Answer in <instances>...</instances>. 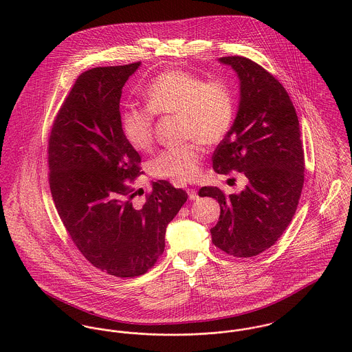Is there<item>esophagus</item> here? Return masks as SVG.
Segmentation results:
<instances>
[{
    "mask_svg": "<svg viewBox=\"0 0 352 352\" xmlns=\"http://www.w3.org/2000/svg\"><path fill=\"white\" fill-rule=\"evenodd\" d=\"M187 192H188V198H190V201H198L199 199V195H198V192L195 191V190H187Z\"/></svg>",
    "mask_w": 352,
    "mask_h": 352,
    "instance_id": "esophagus-1",
    "label": "esophagus"
}]
</instances>
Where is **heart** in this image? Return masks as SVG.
Instances as JSON below:
<instances>
[{
    "mask_svg": "<svg viewBox=\"0 0 352 352\" xmlns=\"http://www.w3.org/2000/svg\"><path fill=\"white\" fill-rule=\"evenodd\" d=\"M146 107L129 104L120 113V124L127 142L137 151H148L153 144L154 113L180 115L182 133L190 144L161 151L151 164L157 176L176 183H190L199 177L206 145L221 142L230 131L236 113L232 85L221 78L206 81L183 70H168L157 76L145 89Z\"/></svg>",
    "mask_w": 352,
    "mask_h": 352,
    "instance_id": "obj_1",
    "label": "heart"
}]
</instances>
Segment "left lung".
I'll return each mask as SVG.
<instances>
[{
  "label": "left lung",
  "instance_id": "left-lung-1",
  "mask_svg": "<svg viewBox=\"0 0 352 352\" xmlns=\"http://www.w3.org/2000/svg\"><path fill=\"white\" fill-rule=\"evenodd\" d=\"M240 81L236 119L217 146V173H243L240 194L201 187L199 197L219 203V221L211 228L215 247L236 257H252L272 247L292 222L303 187V149L296 108L283 85L244 56H222Z\"/></svg>",
  "mask_w": 352,
  "mask_h": 352
}]
</instances>
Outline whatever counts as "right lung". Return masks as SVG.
I'll use <instances>...</instances> for the list:
<instances>
[{
	"label": "right lung",
	"mask_w": 352,
	"mask_h": 352,
	"mask_svg": "<svg viewBox=\"0 0 352 352\" xmlns=\"http://www.w3.org/2000/svg\"><path fill=\"white\" fill-rule=\"evenodd\" d=\"M141 62L84 72L65 99L49 140L50 190L73 243L96 268L134 278L165 248L168 223L187 192L165 180L151 183L144 206H133L124 182L142 172L141 155L126 140L119 102Z\"/></svg>",
	"instance_id": "obj_1"
}]
</instances>
